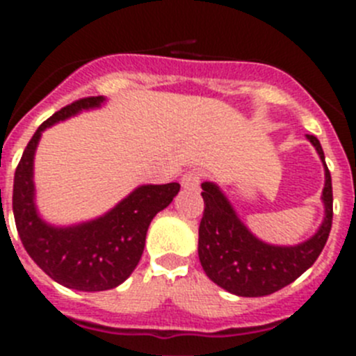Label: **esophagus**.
Instances as JSON below:
<instances>
[{
    "label": "esophagus",
    "instance_id": "esophagus-1",
    "mask_svg": "<svg viewBox=\"0 0 356 356\" xmlns=\"http://www.w3.org/2000/svg\"><path fill=\"white\" fill-rule=\"evenodd\" d=\"M201 178H203L201 171L193 169V171H187L181 176V185H184L185 188H197L201 184Z\"/></svg>",
    "mask_w": 356,
    "mask_h": 356
}]
</instances>
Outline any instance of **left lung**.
<instances>
[{
    "label": "left lung",
    "mask_w": 356,
    "mask_h": 356,
    "mask_svg": "<svg viewBox=\"0 0 356 356\" xmlns=\"http://www.w3.org/2000/svg\"><path fill=\"white\" fill-rule=\"evenodd\" d=\"M307 139L325 165V219L316 235L301 244L273 246L262 242L238 219L221 188L212 181L201 184L205 210L200 222L197 254L207 276L225 291L244 298L273 294L312 267L325 248L333 219L332 176L317 137L307 135Z\"/></svg>",
    "instance_id": "left-lung-1"
}]
</instances>
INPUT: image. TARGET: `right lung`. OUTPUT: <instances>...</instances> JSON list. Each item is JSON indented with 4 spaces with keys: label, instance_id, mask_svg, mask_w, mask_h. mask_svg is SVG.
Instances as JSON below:
<instances>
[{
    "label": "right lung",
    "instance_id": "right-lung-1",
    "mask_svg": "<svg viewBox=\"0 0 356 356\" xmlns=\"http://www.w3.org/2000/svg\"><path fill=\"white\" fill-rule=\"evenodd\" d=\"M103 102V96L78 99L37 128L15 169L12 194L17 234L31 260L60 285L83 292L114 289L134 273L143 257L151 219L180 191L176 181L140 185L105 216L81 225L53 226L40 219L33 185V156L40 135L55 122Z\"/></svg>",
    "mask_w": 356,
    "mask_h": 356
}]
</instances>
